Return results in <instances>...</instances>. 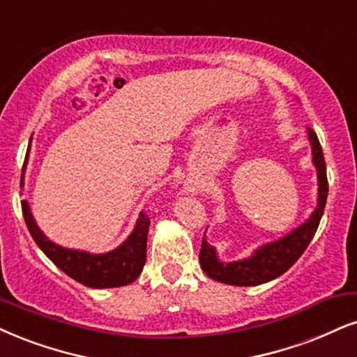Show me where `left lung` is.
<instances>
[{
	"label": "left lung",
	"instance_id": "obj_1",
	"mask_svg": "<svg viewBox=\"0 0 357 357\" xmlns=\"http://www.w3.org/2000/svg\"><path fill=\"white\" fill-rule=\"evenodd\" d=\"M307 139H310L311 151H313V164L318 170V205H316L314 212L311 213V217L303 225L294 228L283 238L259 246L252 257L238 259V261H220L215 248L206 243L204 235L199 259L202 270L210 278L233 286L263 284L288 271L298 261V258L305 253L310 241L313 240L316 230H318L319 220L323 217L328 199L326 162H324L323 149H321L318 135L310 127H307Z\"/></svg>",
	"mask_w": 357,
	"mask_h": 357
}]
</instances>
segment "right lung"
<instances>
[{
    "mask_svg": "<svg viewBox=\"0 0 357 357\" xmlns=\"http://www.w3.org/2000/svg\"><path fill=\"white\" fill-rule=\"evenodd\" d=\"M21 206H23L24 222L36 245L59 270H63L66 275L81 284L89 286V288H119V286L130 284L142 273L145 257H147V233L151 225V220L145 213L139 215L134 231L124 243L109 253L94 255L81 252V250L63 248L52 243L39 230L28 202H21Z\"/></svg>",
    "mask_w": 357,
    "mask_h": 357,
    "instance_id": "add662e5",
    "label": "right lung"
}]
</instances>
